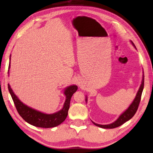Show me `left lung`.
<instances>
[{"label": "left lung", "instance_id": "left-lung-1", "mask_svg": "<svg viewBox=\"0 0 153 153\" xmlns=\"http://www.w3.org/2000/svg\"><path fill=\"white\" fill-rule=\"evenodd\" d=\"M132 45L135 47L134 43L131 41ZM136 48V47H135ZM143 87H144V74L143 76V79H142V82L141 84V86L139 87V91H137V95H136V97L135 99L134 100V101L132 102V103L128 107V108L127 109L126 111L122 113L121 115L119 116V118L117 119L114 122H113L110 124L108 125H100L98 124V123H95V122H92L94 124L95 126L100 127V128H105V129H112V128H117V127H119L121 125H122L123 123H124L127 121L130 120L133 116L135 115V114L137 112V110L138 109V106L139 105V102H140L141 98V95H142V92L143 90ZM85 100L87 101V97L85 99Z\"/></svg>", "mask_w": 153, "mask_h": 153}]
</instances>
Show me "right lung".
<instances>
[{
  "label": "right lung",
  "mask_w": 153,
  "mask_h": 153,
  "mask_svg": "<svg viewBox=\"0 0 153 153\" xmlns=\"http://www.w3.org/2000/svg\"><path fill=\"white\" fill-rule=\"evenodd\" d=\"M10 67V58L8 71V74ZM8 87L16 110L25 122H27L32 126L43 128H54V127L60 125L61 123H62L66 120L68 116V110L70 108L71 98L73 94L77 90V87L76 85H71L66 87L64 90L66 100H65L62 109L55 113L51 114H47L37 111V110L24 105L16 97L9 84H8Z\"/></svg>",
  "instance_id": "add662e5"
}]
</instances>
